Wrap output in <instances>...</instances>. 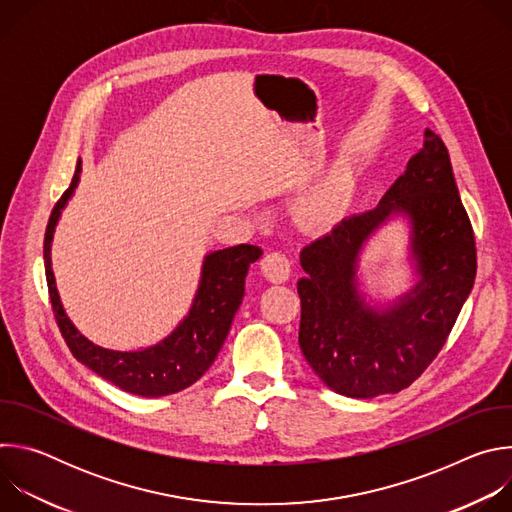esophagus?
<instances>
[{
	"label": "esophagus",
	"mask_w": 512,
	"mask_h": 512,
	"mask_svg": "<svg viewBox=\"0 0 512 512\" xmlns=\"http://www.w3.org/2000/svg\"><path fill=\"white\" fill-rule=\"evenodd\" d=\"M289 259H287V255L285 253H281V251H271V253H267L265 257H263V261H261V271H263V275L269 279V281H273V283H283V281H287V277H289Z\"/></svg>",
	"instance_id": "1"
}]
</instances>
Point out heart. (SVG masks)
<instances>
[{
    "label": "heart",
    "mask_w": 512,
    "mask_h": 512,
    "mask_svg": "<svg viewBox=\"0 0 512 512\" xmlns=\"http://www.w3.org/2000/svg\"><path fill=\"white\" fill-rule=\"evenodd\" d=\"M350 188V178L344 172H334L320 186H316L302 202V212L312 223H324L340 208L346 192Z\"/></svg>",
    "instance_id": "heart-1"
}]
</instances>
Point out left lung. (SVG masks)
<instances>
[{
  "label": "left lung",
  "mask_w": 512,
  "mask_h": 512,
  "mask_svg": "<svg viewBox=\"0 0 512 512\" xmlns=\"http://www.w3.org/2000/svg\"><path fill=\"white\" fill-rule=\"evenodd\" d=\"M397 215L408 218L418 281L373 305L359 291V253ZM300 263V348L320 381L352 399L409 387L446 344L476 277L474 231L442 137L425 129L423 148L381 202L304 247Z\"/></svg>",
  "instance_id": "obj_1"
}]
</instances>
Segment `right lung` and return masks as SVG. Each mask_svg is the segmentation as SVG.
Instances as JSON below:
<instances>
[{"label": "right lung", "instance_id": "add662e5", "mask_svg": "<svg viewBox=\"0 0 512 512\" xmlns=\"http://www.w3.org/2000/svg\"><path fill=\"white\" fill-rule=\"evenodd\" d=\"M81 160L77 162L70 188L56 202L44 235V267L48 294L56 324L72 356L101 379L139 397H164L194 385L214 362L231 330L233 318L245 296L249 265L263 251L255 245H237L204 255L196 296L184 320L154 346L141 350H111L91 342L66 316L56 279L52 273V239L66 202L81 180Z\"/></svg>", "mask_w": 512, "mask_h": 512}]
</instances>
